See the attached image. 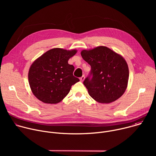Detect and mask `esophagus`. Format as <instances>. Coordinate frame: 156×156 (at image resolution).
<instances>
[{
  "label": "esophagus",
  "instance_id": "obj_1",
  "mask_svg": "<svg viewBox=\"0 0 156 156\" xmlns=\"http://www.w3.org/2000/svg\"><path fill=\"white\" fill-rule=\"evenodd\" d=\"M84 79H85V76H84V75H83V76L80 78V81H81V82H83V81L84 80Z\"/></svg>",
  "mask_w": 156,
  "mask_h": 156
}]
</instances>
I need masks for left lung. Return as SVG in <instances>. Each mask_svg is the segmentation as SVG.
Wrapping results in <instances>:
<instances>
[{"mask_svg": "<svg viewBox=\"0 0 156 156\" xmlns=\"http://www.w3.org/2000/svg\"><path fill=\"white\" fill-rule=\"evenodd\" d=\"M81 55L91 67L90 76L83 82L90 96L102 104L111 103L120 98L126 90L129 79L128 66L125 58L102 46L83 50Z\"/></svg>", "mask_w": 156, "mask_h": 156, "instance_id": "8db88e82", "label": "left lung"}]
</instances>
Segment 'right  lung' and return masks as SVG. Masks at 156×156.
<instances>
[{"instance_id":"1","label":"right lung","mask_w":156,"mask_h":156,"mask_svg":"<svg viewBox=\"0 0 156 156\" xmlns=\"http://www.w3.org/2000/svg\"><path fill=\"white\" fill-rule=\"evenodd\" d=\"M76 49H50L36 58L28 72L31 90L39 101L46 104H57L67 95L72 86L80 80L73 75L74 66L69 60Z\"/></svg>"}]
</instances>
